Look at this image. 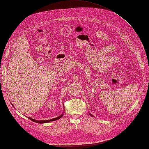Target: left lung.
<instances>
[{
  "mask_svg": "<svg viewBox=\"0 0 149 149\" xmlns=\"http://www.w3.org/2000/svg\"><path fill=\"white\" fill-rule=\"evenodd\" d=\"M90 114V115H91V116H93V115H92V114Z\"/></svg>",
  "mask_w": 149,
  "mask_h": 149,
  "instance_id": "8db88e82",
  "label": "left lung"
}]
</instances>
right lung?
<instances>
[{
	"instance_id": "add662e5",
	"label": "right lung",
	"mask_w": 149,
	"mask_h": 149,
	"mask_svg": "<svg viewBox=\"0 0 149 149\" xmlns=\"http://www.w3.org/2000/svg\"><path fill=\"white\" fill-rule=\"evenodd\" d=\"M12 105H13V104H12ZM62 116H63V114H61V115L59 117H57V118H55L50 119V120H35V119H33L30 118H29V119H30L31 120L33 121V122H35V123H37L43 124V123H49V122H50V121H55V120H58V119H60Z\"/></svg>"
}]
</instances>
